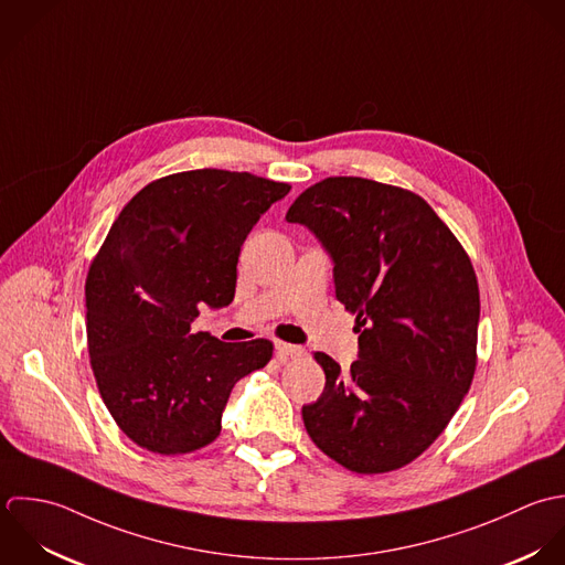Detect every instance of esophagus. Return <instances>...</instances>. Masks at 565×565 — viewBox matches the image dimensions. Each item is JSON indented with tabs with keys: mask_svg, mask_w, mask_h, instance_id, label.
I'll use <instances>...</instances> for the list:
<instances>
[{
	"mask_svg": "<svg viewBox=\"0 0 565 565\" xmlns=\"http://www.w3.org/2000/svg\"><path fill=\"white\" fill-rule=\"evenodd\" d=\"M305 355V349L302 347H296V344H287V342H276V358L280 362H289V360H298Z\"/></svg>",
	"mask_w": 565,
	"mask_h": 565,
	"instance_id": "1",
	"label": "esophagus"
}]
</instances>
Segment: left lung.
<instances>
[{"label":"left lung","mask_w":565,"mask_h":565,"mask_svg":"<svg viewBox=\"0 0 565 565\" xmlns=\"http://www.w3.org/2000/svg\"><path fill=\"white\" fill-rule=\"evenodd\" d=\"M333 258L335 296L355 318L360 360L344 373L316 353L327 385L302 407L311 440L355 473L418 458L476 373L480 291L460 241L412 190L327 178L287 212Z\"/></svg>","instance_id":"8db88e82"}]
</instances>
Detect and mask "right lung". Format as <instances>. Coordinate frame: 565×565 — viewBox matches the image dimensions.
<instances>
[{"label": "right lung", "mask_w": 565, "mask_h": 565, "mask_svg": "<svg viewBox=\"0 0 565 565\" xmlns=\"http://www.w3.org/2000/svg\"><path fill=\"white\" fill-rule=\"evenodd\" d=\"M289 190L199 169L151 182L114 221L85 280L87 349L109 414L142 449L210 445L234 383L271 360L269 340L225 344L190 324L234 300L241 245Z\"/></svg>", "instance_id": "1"}]
</instances>
